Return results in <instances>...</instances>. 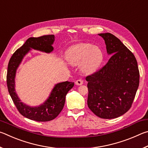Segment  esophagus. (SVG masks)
<instances>
[{"instance_id":"esophagus-1","label":"esophagus","mask_w":148,"mask_h":148,"mask_svg":"<svg viewBox=\"0 0 148 148\" xmlns=\"http://www.w3.org/2000/svg\"><path fill=\"white\" fill-rule=\"evenodd\" d=\"M83 83H84L83 80L81 79L76 80V82H75V84H76V85H77V86H81V85L83 84Z\"/></svg>"}]
</instances>
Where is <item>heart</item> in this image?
Wrapping results in <instances>:
<instances>
[{
	"instance_id": "b5f03b06",
	"label": "heart",
	"mask_w": 148,
	"mask_h": 148,
	"mask_svg": "<svg viewBox=\"0 0 148 148\" xmlns=\"http://www.w3.org/2000/svg\"><path fill=\"white\" fill-rule=\"evenodd\" d=\"M103 58V51L101 47L89 43L74 45L66 53L69 63L74 66L81 64L82 71L86 74H91L97 71Z\"/></svg>"
}]
</instances>
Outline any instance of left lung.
<instances>
[{"label":"left lung","mask_w":148,"mask_h":148,"mask_svg":"<svg viewBox=\"0 0 148 148\" xmlns=\"http://www.w3.org/2000/svg\"><path fill=\"white\" fill-rule=\"evenodd\" d=\"M99 35L111 57L101 70L86 77L87 105L97 116L114 119L132 106L139 86L138 67L133 53L116 36L109 32Z\"/></svg>","instance_id":"obj_1"}]
</instances>
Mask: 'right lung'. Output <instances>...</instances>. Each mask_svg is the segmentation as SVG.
Returning <instances> with one entry per match:
<instances>
[{"mask_svg":"<svg viewBox=\"0 0 148 148\" xmlns=\"http://www.w3.org/2000/svg\"><path fill=\"white\" fill-rule=\"evenodd\" d=\"M54 35H45L38 38L31 37L17 49L10 59L7 71L6 82L8 92L17 109L22 116L36 121H49L58 116L63 108L68 92L74 87V82H64L55 85L48 98L42 104L31 106L21 101L16 89V71L24 57L32 49L49 53L53 51Z\"/></svg>","mask_w":148,"mask_h":148,"instance_id":"1","label":"right lung"}]
</instances>
